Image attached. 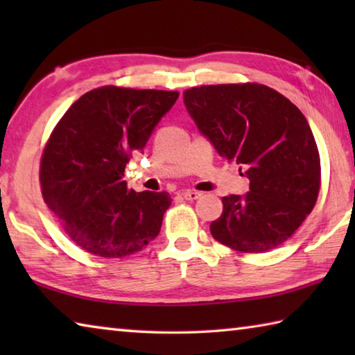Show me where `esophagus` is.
I'll return each instance as SVG.
<instances>
[{
	"label": "esophagus",
	"instance_id": "34e87169",
	"mask_svg": "<svg viewBox=\"0 0 355 355\" xmlns=\"http://www.w3.org/2000/svg\"><path fill=\"white\" fill-rule=\"evenodd\" d=\"M182 196L184 197L186 200H197L199 197H202V192H197V191H183Z\"/></svg>",
	"mask_w": 355,
	"mask_h": 355
}]
</instances>
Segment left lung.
<instances>
[{"mask_svg":"<svg viewBox=\"0 0 355 355\" xmlns=\"http://www.w3.org/2000/svg\"><path fill=\"white\" fill-rule=\"evenodd\" d=\"M186 111L222 158L245 169L249 192L222 197L209 225L213 238L239 252L284 244L313 209L320 192V153L296 106L263 84L188 89Z\"/></svg>","mask_w":355,"mask_h":355,"instance_id":"1","label":"left lung"}]
</instances>
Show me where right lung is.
I'll list each match as a JSON object with an SVG mask.
<instances>
[{
    "instance_id": "right-lung-1",
    "label": "right lung",
    "mask_w": 355,
    "mask_h": 355,
    "mask_svg": "<svg viewBox=\"0 0 355 355\" xmlns=\"http://www.w3.org/2000/svg\"><path fill=\"white\" fill-rule=\"evenodd\" d=\"M177 98L172 91L98 87L78 98L53 130L42 155V196L89 254L120 258L158 236L172 199L128 189L123 172Z\"/></svg>"
}]
</instances>
